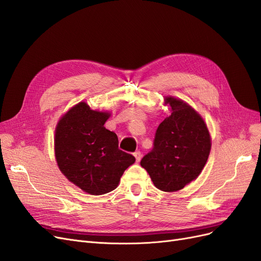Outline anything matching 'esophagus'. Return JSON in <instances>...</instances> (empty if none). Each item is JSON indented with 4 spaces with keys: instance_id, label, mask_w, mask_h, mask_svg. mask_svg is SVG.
<instances>
[{
    "instance_id": "esophagus-1",
    "label": "esophagus",
    "mask_w": 261,
    "mask_h": 261,
    "mask_svg": "<svg viewBox=\"0 0 261 261\" xmlns=\"http://www.w3.org/2000/svg\"><path fill=\"white\" fill-rule=\"evenodd\" d=\"M134 155H135L137 162H139L141 160V152L140 151H136L135 153H134Z\"/></svg>"
}]
</instances>
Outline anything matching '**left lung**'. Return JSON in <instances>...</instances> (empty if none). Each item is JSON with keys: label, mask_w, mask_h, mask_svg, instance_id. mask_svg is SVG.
<instances>
[{"label": "left lung", "mask_w": 261, "mask_h": 261, "mask_svg": "<svg viewBox=\"0 0 261 261\" xmlns=\"http://www.w3.org/2000/svg\"><path fill=\"white\" fill-rule=\"evenodd\" d=\"M171 115L164 118L155 133L154 147L140 165L154 186L163 192H177L199 176L211 150L207 123L184 100L164 96Z\"/></svg>", "instance_id": "8db88e82"}]
</instances>
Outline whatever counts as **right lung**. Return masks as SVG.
<instances>
[{"label":"right lung","instance_id":"right-lung-1","mask_svg":"<svg viewBox=\"0 0 261 261\" xmlns=\"http://www.w3.org/2000/svg\"><path fill=\"white\" fill-rule=\"evenodd\" d=\"M109 111L92 110L85 101L63 114L55 126L54 154L70 183L89 195L114 191L135 158L118 149L116 134L105 127Z\"/></svg>","mask_w":261,"mask_h":261}]
</instances>
